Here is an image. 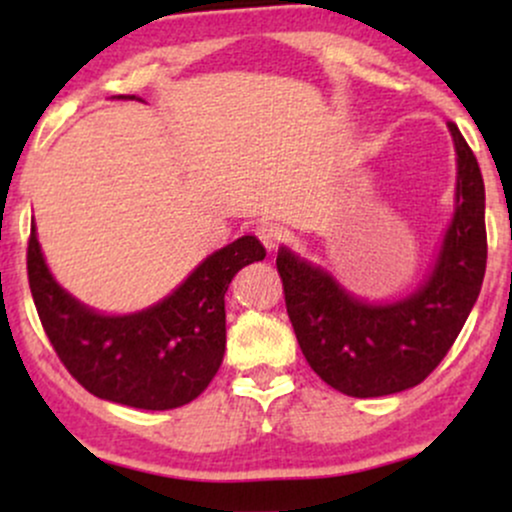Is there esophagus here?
Segmentation results:
<instances>
[{
    "mask_svg": "<svg viewBox=\"0 0 512 512\" xmlns=\"http://www.w3.org/2000/svg\"><path fill=\"white\" fill-rule=\"evenodd\" d=\"M257 238L262 240V245L267 250H274L276 245L281 243V228L279 226H274V223H262L260 228H257Z\"/></svg>",
    "mask_w": 512,
    "mask_h": 512,
    "instance_id": "obj_1",
    "label": "esophagus"
}]
</instances>
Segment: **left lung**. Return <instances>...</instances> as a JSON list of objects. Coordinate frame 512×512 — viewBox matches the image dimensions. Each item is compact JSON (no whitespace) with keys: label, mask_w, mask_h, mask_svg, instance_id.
<instances>
[{"label":"left lung","mask_w":512,"mask_h":512,"mask_svg":"<svg viewBox=\"0 0 512 512\" xmlns=\"http://www.w3.org/2000/svg\"><path fill=\"white\" fill-rule=\"evenodd\" d=\"M455 216L426 284L395 303H363L291 250L276 255L286 313L310 368L349 397H383L424 383L477 303L486 272L484 178L455 122Z\"/></svg>","instance_id":"obj_1"}]
</instances>
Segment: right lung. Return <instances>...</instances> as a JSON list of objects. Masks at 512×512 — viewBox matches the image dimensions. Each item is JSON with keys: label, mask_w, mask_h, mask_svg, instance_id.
I'll use <instances>...</instances> for the list:
<instances>
[{"label": "right lung", "mask_w": 512, "mask_h": 512, "mask_svg": "<svg viewBox=\"0 0 512 512\" xmlns=\"http://www.w3.org/2000/svg\"><path fill=\"white\" fill-rule=\"evenodd\" d=\"M264 255L255 236L233 240L168 298L132 315H101L69 296L52 279L35 226L26 264L43 330L76 383L108 402L163 411L207 390L226 351L228 284L245 264Z\"/></svg>", "instance_id": "add662e5"}]
</instances>
